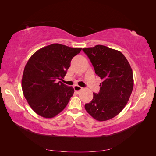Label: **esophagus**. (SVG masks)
I'll list each match as a JSON object with an SVG mask.
<instances>
[{"label": "esophagus", "mask_w": 156, "mask_h": 156, "mask_svg": "<svg viewBox=\"0 0 156 156\" xmlns=\"http://www.w3.org/2000/svg\"><path fill=\"white\" fill-rule=\"evenodd\" d=\"M73 88H74V90H75V92H77V93L81 91V90L83 89L82 87H79V86H78V85H75V86L73 87Z\"/></svg>", "instance_id": "esophagus-1"}]
</instances>
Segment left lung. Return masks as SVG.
<instances>
[{
	"instance_id": "obj_1",
	"label": "left lung",
	"mask_w": 156,
	"mask_h": 156,
	"mask_svg": "<svg viewBox=\"0 0 156 156\" xmlns=\"http://www.w3.org/2000/svg\"><path fill=\"white\" fill-rule=\"evenodd\" d=\"M102 80L100 92L93 93L92 100L84 105L94 119L105 121L122 111L133 88V71L125 56L119 51L97 45L83 49Z\"/></svg>"
}]
</instances>
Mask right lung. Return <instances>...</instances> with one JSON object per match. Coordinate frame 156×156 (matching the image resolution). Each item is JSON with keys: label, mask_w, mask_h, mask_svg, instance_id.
I'll list each match as a JSON object with an SVG mask.
<instances>
[{"label": "right lung", "mask_w": 156, "mask_h": 156, "mask_svg": "<svg viewBox=\"0 0 156 156\" xmlns=\"http://www.w3.org/2000/svg\"><path fill=\"white\" fill-rule=\"evenodd\" d=\"M81 49L53 44L37 50L29 58L23 74L22 90L38 115L51 119L68 105L74 89L58 80L64 79L71 60Z\"/></svg>", "instance_id": "add662e5"}]
</instances>
